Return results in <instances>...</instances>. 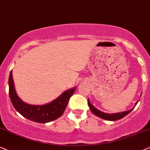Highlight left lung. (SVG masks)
<instances>
[{
	"label": "left lung",
	"instance_id": "left-lung-1",
	"mask_svg": "<svg viewBox=\"0 0 150 150\" xmlns=\"http://www.w3.org/2000/svg\"><path fill=\"white\" fill-rule=\"evenodd\" d=\"M138 102V101H136V103H135V106H136V104H137ZM88 106H89V108H90V110L92 112V113L95 114L96 116H97V117L102 118V119H103V120H108V121H115V120L122 119V117H125L127 115H128L129 112H132L134 108H133L131 109V110H127V111H125V112L109 114V113H105V112H101L99 110H98L97 108H95V107L91 103H90V99H88Z\"/></svg>",
	"mask_w": 150,
	"mask_h": 150
}]
</instances>
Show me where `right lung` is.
<instances>
[{
  "mask_svg": "<svg viewBox=\"0 0 150 150\" xmlns=\"http://www.w3.org/2000/svg\"><path fill=\"white\" fill-rule=\"evenodd\" d=\"M12 71L9 76V95L10 100L16 111L24 117L38 123L45 124L60 117L65 110L70 97L76 88L64 91L59 97L49 103L44 105H31L25 103L18 97L14 88L12 78Z\"/></svg>",
  "mask_w": 150,
  "mask_h": 150,
  "instance_id": "add662e5",
  "label": "right lung"
}]
</instances>
